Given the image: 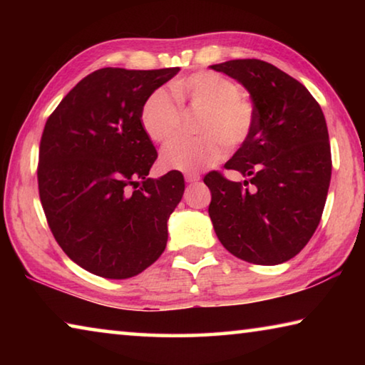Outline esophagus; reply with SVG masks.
<instances>
[{
    "label": "esophagus",
    "instance_id": "obj_1",
    "mask_svg": "<svg viewBox=\"0 0 365 365\" xmlns=\"http://www.w3.org/2000/svg\"><path fill=\"white\" fill-rule=\"evenodd\" d=\"M200 174H193V172H190V174H185V180H187L188 183H195L200 180Z\"/></svg>",
    "mask_w": 365,
    "mask_h": 365
}]
</instances>
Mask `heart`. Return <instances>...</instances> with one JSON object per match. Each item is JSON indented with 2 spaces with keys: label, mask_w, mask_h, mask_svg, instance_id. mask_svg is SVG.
Masks as SVG:
<instances>
[{
  "label": "heart",
  "mask_w": 365,
  "mask_h": 365,
  "mask_svg": "<svg viewBox=\"0 0 365 365\" xmlns=\"http://www.w3.org/2000/svg\"><path fill=\"white\" fill-rule=\"evenodd\" d=\"M172 91L182 106L200 113L195 138H177L160 154L164 168L197 172L215 165L225 158L227 148L242 146L255 128V104L240 93L237 82L220 73L202 71L178 78ZM182 109L165 90H156L141 106L140 120L148 137L165 143L182 127Z\"/></svg>",
  "instance_id": "b5f03b06"
}]
</instances>
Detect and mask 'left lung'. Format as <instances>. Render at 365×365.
<instances>
[{
	"label": "left lung",
	"instance_id": "8db88e82",
	"mask_svg": "<svg viewBox=\"0 0 365 365\" xmlns=\"http://www.w3.org/2000/svg\"><path fill=\"white\" fill-rule=\"evenodd\" d=\"M211 69L238 80L256 109L250 138L225 164L246 180L217 170L205 177L215 235L246 262L282 264L304 248L322 219L331 177L324 113L304 85L265 61L233 59Z\"/></svg>",
	"mask_w": 365,
	"mask_h": 365
}]
</instances>
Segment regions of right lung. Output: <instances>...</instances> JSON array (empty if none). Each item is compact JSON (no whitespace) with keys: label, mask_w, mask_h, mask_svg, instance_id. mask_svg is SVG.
<instances>
[{"label":"right lung","mask_w":365,"mask_h":365,"mask_svg":"<svg viewBox=\"0 0 365 365\" xmlns=\"http://www.w3.org/2000/svg\"><path fill=\"white\" fill-rule=\"evenodd\" d=\"M178 67H104L80 80L48 117L38 153V193L58 245L104 279H130L163 255L183 175L148 178L158 151L141 106Z\"/></svg>","instance_id":"right-lung-1"}]
</instances>
